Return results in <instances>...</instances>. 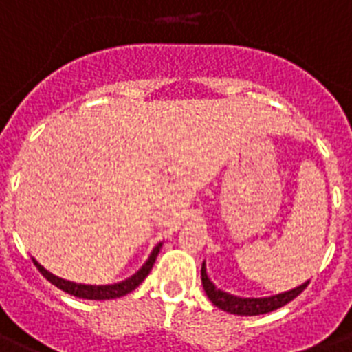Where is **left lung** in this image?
<instances>
[{
    "mask_svg": "<svg viewBox=\"0 0 352 352\" xmlns=\"http://www.w3.org/2000/svg\"><path fill=\"white\" fill-rule=\"evenodd\" d=\"M201 279H203V289L208 296V300L214 303L217 309L230 314H237V316H259V314H267L272 312L279 307L287 305L289 301L303 292L307 289V285L311 283V279H307L305 283H301L296 289H290L287 292H279L274 296H261V298H245V296L232 294L226 290L219 289L217 285L210 279L208 270H206V263L203 261V268H201Z\"/></svg>",
    "mask_w": 352,
    "mask_h": 352,
    "instance_id": "obj_1",
    "label": "left lung"
}]
</instances>
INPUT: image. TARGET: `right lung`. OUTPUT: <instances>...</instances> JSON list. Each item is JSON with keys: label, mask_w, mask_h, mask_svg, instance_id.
I'll return each mask as SVG.
<instances>
[{"label": "right lung", "mask_w": 352, "mask_h": 352, "mask_svg": "<svg viewBox=\"0 0 352 352\" xmlns=\"http://www.w3.org/2000/svg\"><path fill=\"white\" fill-rule=\"evenodd\" d=\"M160 248H162V241L155 245V248L151 250V254L148 256L146 263H144L142 267L138 268L137 272L129 276V278L122 279L118 283H107V285H89V283H76V281H69L65 278H60L56 274H52L51 270H47L43 265H41L34 256H30L32 263L36 265V268L40 270L41 276L47 279V281H51L54 287H58L63 292H67L71 296H76V298H82V300H117V298H122V296L129 294L133 290L137 289L138 285L142 283L144 279L148 278V274L151 272V268H153V263L159 256Z\"/></svg>", "instance_id": "obj_1"}]
</instances>
